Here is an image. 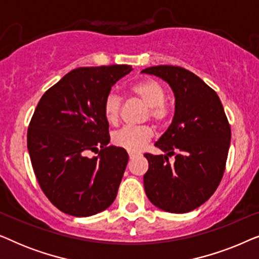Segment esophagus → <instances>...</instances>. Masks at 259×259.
I'll use <instances>...</instances> for the list:
<instances>
[{
    "label": "esophagus",
    "mask_w": 259,
    "mask_h": 259,
    "mask_svg": "<svg viewBox=\"0 0 259 259\" xmlns=\"http://www.w3.org/2000/svg\"><path fill=\"white\" fill-rule=\"evenodd\" d=\"M138 157L137 153H130V159L131 160H133V159H136Z\"/></svg>",
    "instance_id": "obj_1"
}]
</instances>
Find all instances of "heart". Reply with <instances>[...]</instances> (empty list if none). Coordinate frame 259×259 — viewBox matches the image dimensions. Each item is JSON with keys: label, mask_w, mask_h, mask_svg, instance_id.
Returning a JSON list of instances; mask_svg holds the SVG:
<instances>
[{"label": "heart", "mask_w": 259, "mask_h": 259, "mask_svg": "<svg viewBox=\"0 0 259 259\" xmlns=\"http://www.w3.org/2000/svg\"><path fill=\"white\" fill-rule=\"evenodd\" d=\"M131 92L147 107L145 118H150L158 125H164L171 116V107L166 102V90L159 81L154 79L141 80L131 87ZM122 107V99L116 93H109L104 101V114L112 125L118 123ZM152 128L148 126L122 127L113 133L112 141L115 146L128 152H139L151 138Z\"/></svg>", "instance_id": "1"}]
</instances>
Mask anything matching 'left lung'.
<instances>
[{
  "label": "left lung",
  "mask_w": 259,
  "mask_h": 259,
  "mask_svg": "<svg viewBox=\"0 0 259 259\" xmlns=\"http://www.w3.org/2000/svg\"><path fill=\"white\" fill-rule=\"evenodd\" d=\"M141 73L166 81L176 99L171 125L154 144L166 154H145V192L161 210L186 213L208 200L223 178L231 140L228 118L217 93L190 70L154 66Z\"/></svg>",
  "instance_id": "1"
}]
</instances>
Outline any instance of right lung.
I'll use <instances>...</instances> for the list:
<instances>
[{
	"label": "right lung",
	"mask_w": 259,
	"mask_h": 259,
	"mask_svg": "<svg viewBox=\"0 0 259 259\" xmlns=\"http://www.w3.org/2000/svg\"><path fill=\"white\" fill-rule=\"evenodd\" d=\"M132 67H80L38 101L27 134L31 165L42 191L60 211L90 217L114 201L128 154L108 146L104 101ZM90 151L98 153L91 158Z\"/></svg>",
	"instance_id": "1"
}]
</instances>
